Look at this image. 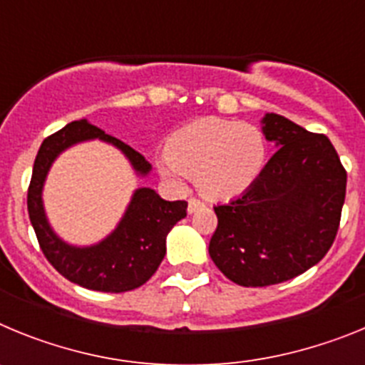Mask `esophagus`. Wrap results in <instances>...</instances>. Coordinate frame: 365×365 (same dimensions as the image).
<instances>
[{"mask_svg":"<svg viewBox=\"0 0 365 365\" xmlns=\"http://www.w3.org/2000/svg\"><path fill=\"white\" fill-rule=\"evenodd\" d=\"M202 206H205V202H202L201 199H197V197H190L188 199V212H190V214L201 210Z\"/></svg>","mask_w":365,"mask_h":365,"instance_id":"obj_1","label":"esophagus"}]
</instances>
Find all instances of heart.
Here are the masks:
<instances>
[{"label":"heart","mask_w":365,"mask_h":365,"mask_svg":"<svg viewBox=\"0 0 365 365\" xmlns=\"http://www.w3.org/2000/svg\"><path fill=\"white\" fill-rule=\"evenodd\" d=\"M265 155V138L256 125L210 117L172 133L159 157V170L175 185L188 175L197 177L206 195L230 199L257 179Z\"/></svg>","instance_id":"heart-1"}]
</instances>
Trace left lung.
<instances>
[{
    "label": "left lung",
    "instance_id": "8db88e82",
    "mask_svg": "<svg viewBox=\"0 0 365 365\" xmlns=\"http://www.w3.org/2000/svg\"><path fill=\"white\" fill-rule=\"evenodd\" d=\"M267 140L278 151L250 188L214 206L212 261L230 282L267 287L314 267L333 245L346 201L347 172L325 135L267 113Z\"/></svg>",
    "mask_w": 365,
    "mask_h": 365
}]
</instances>
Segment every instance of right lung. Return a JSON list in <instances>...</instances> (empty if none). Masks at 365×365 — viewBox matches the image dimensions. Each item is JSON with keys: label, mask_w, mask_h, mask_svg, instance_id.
<instances>
[{"label": "right lung", "mask_w": 365, "mask_h": 365, "mask_svg": "<svg viewBox=\"0 0 365 365\" xmlns=\"http://www.w3.org/2000/svg\"><path fill=\"white\" fill-rule=\"evenodd\" d=\"M91 138H100L117 146L140 175H146L151 170V164L133 148L87 120H74L41 143L27 192L29 217L41 252L63 278L91 291H133L157 272L166 254L168 232L177 221L186 217L188 202L164 201L155 190L138 188L118 227L104 241L82 248L63 243L45 217L41 188L58 155L73 144Z\"/></svg>", "instance_id": "right-lung-1"}]
</instances>
